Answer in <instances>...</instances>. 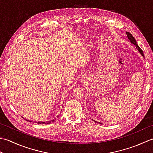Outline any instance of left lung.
Returning <instances> with one entry per match:
<instances>
[{
    "label": "left lung",
    "instance_id": "1",
    "mask_svg": "<svg viewBox=\"0 0 153 153\" xmlns=\"http://www.w3.org/2000/svg\"><path fill=\"white\" fill-rule=\"evenodd\" d=\"M126 34H127V38H128V40H129V41L131 42V44H133L134 46L136 47V48L137 49V50L139 51V52L140 53V54H141V56L143 57V58H145V56H144V53H143V50L140 48H139V45L137 44V42H136V40H135V39L134 38V37L133 36H132V34H131V33H129V32H126ZM93 121H94V122H96V123H100V124H102V123H100V122H97L96 121H95V120H94V119H92Z\"/></svg>",
    "mask_w": 153,
    "mask_h": 153
}]
</instances>
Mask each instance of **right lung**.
<instances>
[{"label":"right lung","mask_w":153,"mask_h":153,"mask_svg":"<svg viewBox=\"0 0 153 153\" xmlns=\"http://www.w3.org/2000/svg\"><path fill=\"white\" fill-rule=\"evenodd\" d=\"M56 120V118L52 119V120L48 121H38V122H36V123H38V124H50V123H52ZM27 121H28V120H27Z\"/></svg>","instance_id":"add662e5"}]
</instances>
